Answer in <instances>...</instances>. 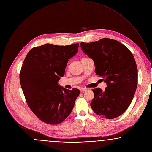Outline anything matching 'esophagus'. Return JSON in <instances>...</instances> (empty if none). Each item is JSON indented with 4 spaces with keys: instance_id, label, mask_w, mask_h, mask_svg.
I'll list each match as a JSON object with an SVG mask.
<instances>
[{
    "instance_id": "34e87169",
    "label": "esophagus",
    "mask_w": 152,
    "mask_h": 152,
    "mask_svg": "<svg viewBox=\"0 0 152 152\" xmlns=\"http://www.w3.org/2000/svg\"><path fill=\"white\" fill-rule=\"evenodd\" d=\"M87 90V89L86 88H80V91H81V92H83V91H86Z\"/></svg>"
}]
</instances>
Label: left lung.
<instances>
[{
    "mask_svg": "<svg viewBox=\"0 0 152 152\" xmlns=\"http://www.w3.org/2000/svg\"><path fill=\"white\" fill-rule=\"evenodd\" d=\"M80 45L94 61L96 74L104 78L107 86L104 91L92 90L93 110L107 119L120 116L131 104L137 85V68L132 53L120 42L109 38Z\"/></svg>",
    "mask_w": 152,
    "mask_h": 152,
    "instance_id": "8db88e82",
    "label": "left lung"
}]
</instances>
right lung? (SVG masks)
<instances>
[{
    "instance_id": "1",
    "label": "right lung",
    "mask_w": 152,
    "mask_h": 152,
    "mask_svg": "<svg viewBox=\"0 0 152 152\" xmlns=\"http://www.w3.org/2000/svg\"><path fill=\"white\" fill-rule=\"evenodd\" d=\"M79 44L58 46L50 44L32 48L23 61L20 83L29 107L41 121L49 124L62 122L71 113L80 90L58 85L68 60Z\"/></svg>"
}]
</instances>
